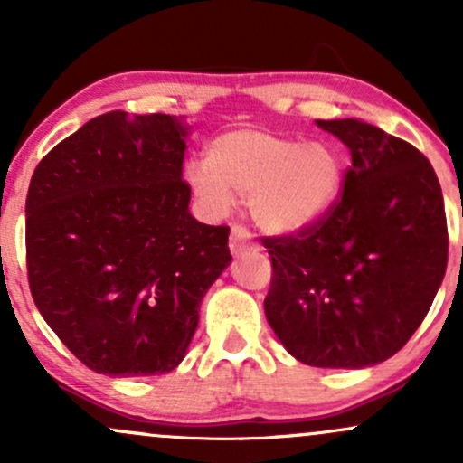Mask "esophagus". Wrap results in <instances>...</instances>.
<instances>
[{
  "label": "esophagus",
  "mask_w": 463,
  "mask_h": 463,
  "mask_svg": "<svg viewBox=\"0 0 463 463\" xmlns=\"http://www.w3.org/2000/svg\"><path fill=\"white\" fill-rule=\"evenodd\" d=\"M246 250H257V243L252 241V235L243 226H232L231 231V252L241 254Z\"/></svg>",
  "instance_id": "obj_1"
}]
</instances>
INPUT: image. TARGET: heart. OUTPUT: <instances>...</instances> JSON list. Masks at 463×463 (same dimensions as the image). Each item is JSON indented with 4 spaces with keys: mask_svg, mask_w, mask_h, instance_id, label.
I'll use <instances>...</instances> for the list:
<instances>
[{
    "mask_svg": "<svg viewBox=\"0 0 463 463\" xmlns=\"http://www.w3.org/2000/svg\"><path fill=\"white\" fill-rule=\"evenodd\" d=\"M184 180L209 215L228 213L235 194H246L261 231L294 237L331 215L342 198L346 167L328 143L239 128L215 137L202 161L187 163Z\"/></svg>",
    "mask_w": 463,
    "mask_h": 463,
    "instance_id": "heart-1",
    "label": "heart"
}]
</instances>
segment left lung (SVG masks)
I'll return each instance as SVG.
<instances>
[{
	"instance_id": "left-lung-1",
	"label": "left lung",
	"mask_w": 463,
	"mask_h": 463,
	"mask_svg": "<svg viewBox=\"0 0 463 463\" xmlns=\"http://www.w3.org/2000/svg\"><path fill=\"white\" fill-rule=\"evenodd\" d=\"M316 126L348 147L353 165L326 220L263 239L274 269L265 317L302 364L370 368L405 346L442 285V189L411 143L361 119Z\"/></svg>"
}]
</instances>
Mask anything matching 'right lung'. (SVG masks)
<instances>
[{"label": "right lung", "instance_id": "right-lung-1", "mask_svg": "<svg viewBox=\"0 0 463 463\" xmlns=\"http://www.w3.org/2000/svg\"><path fill=\"white\" fill-rule=\"evenodd\" d=\"M184 117L113 110L52 150L30 180L32 298L84 365L109 376L178 368L200 302L231 265L226 226L189 213Z\"/></svg>", "mask_w": 463, "mask_h": 463}]
</instances>
